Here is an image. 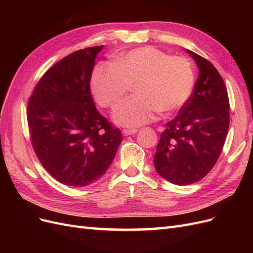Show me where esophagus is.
<instances>
[{
	"mask_svg": "<svg viewBox=\"0 0 253 253\" xmlns=\"http://www.w3.org/2000/svg\"><path fill=\"white\" fill-rule=\"evenodd\" d=\"M137 132L136 128H125L124 131H122V134L125 136H128V135H133Z\"/></svg>",
	"mask_w": 253,
	"mask_h": 253,
	"instance_id": "obj_1",
	"label": "esophagus"
}]
</instances>
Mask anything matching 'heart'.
<instances>
[{
    "label": "heart",
    "instance_id": "b5f03b06",
    "mask_svg": "<svg viewBox=\"0 0 253 253\" xmlns=\"http://www.w3.org/2000/svg\"><path fill=\"white\" fill-rule=\"evenodd\" d=\"M195 76L189 61L153 46L134 48L115 57L114 64L99 63L90 77L97 104L113 109L135 85V95L114 111L116 124L139 126L165 115L178 112L193 93Z\"/></svg>",
    "mask_w": 253,
    "mask_h": 253
}]
</instances>
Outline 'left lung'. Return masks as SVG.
<instances>
[{"label":"left lung","instance_id":"8db88e82","mask_svg":"<svg viewBox=\"0 0 253 253\" xmlns=\"http://www.w3.org/2000/svg\"><path fill=\"white\" fill-rule=\"evenodd\" d=\"M200 76L177 116L166 125L154 156L157 173L178 186L203 179L215 166L228 134L230 113L225 82L214 65L188 50Z\"/></svg>","mask_w":253,"mask_h":253}]
</instances>
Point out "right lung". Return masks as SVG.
Listing matches in <instances>:
<instances>
[{
  "mask_svg": "<svg viewBox=\"0 0 253 253\" xmlns=\"http://www.w3.org/2000/svg\"><path fill=\"white\" fill-rule=\"evenodd\" d=\"M101 49H79L60 60L28 99L33 149L44 169L66 186H88L100 178L122 140L119 128L97 111L89 90Z\"/></svg>",
  "mask_w": 253,
  "mask_h": 253,
  "instance_id": "obj_1",
  "label": "right lung"
}]
</instances>
